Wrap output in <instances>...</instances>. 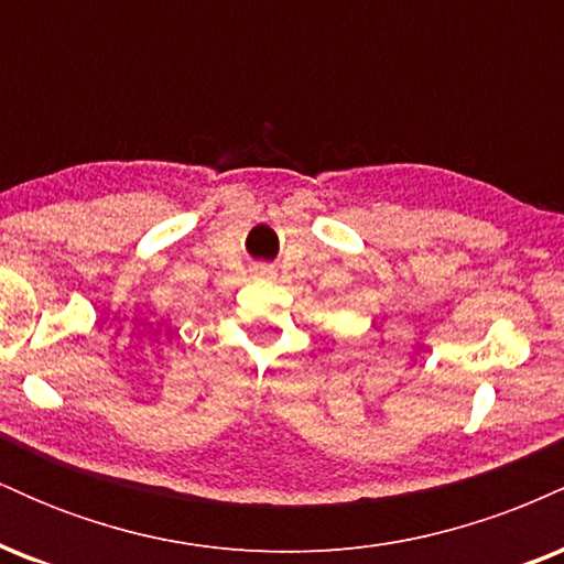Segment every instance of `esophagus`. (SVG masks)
Returning <instances> with one entry per match:
<instances>
[{"label":"esophagus","mask_w":564,"mask_h":564,"mask_svg":"<svg viewBox=\"0 0 564 564\" xmlns=\"http://www.w3.org/2000/svg\"><path fill=\"white\" fill-rule=\"evenodd\" d=\"M251 275H254L257 281H270V278H275V273L270 268H254L251 270Z\"/></svg>","instance_id":"obj_1"}]
</instances>
